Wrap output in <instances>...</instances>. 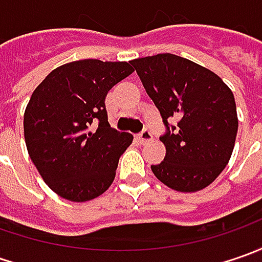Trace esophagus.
<instances>
[{
    "mask_svg": "<svg viewBox=\"0 0 262 262\" xmlns=\"http://www.w3.org/2000/svg\"><path fill=\"white\" fill-rule=\"evenodd\" d=\"M151 138H153V136H151V133H150L148 129H144L143 133H140L138 137H137V140H138L140 144H146V143H148Z\"/></svg>",
    "mask_w": 262,
    "mask_h": 262,
    "instance_id": "34e87169",
    "label": "esophagus"
}]
</instances>
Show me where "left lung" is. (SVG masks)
Returning <instances> with one entry per match:
<instances>
[{
	"label": "left lung",
	"mask_w": 262,
	"mask_h": 262,
	"mask_svg": "<svg viewBox=\"0 0 262 262\" xmlns=\"http://www.w3.org/2000/svg\"><path fill=\"white\" fill-rule=\"evenodd\" d=\"M131 64L166 126L160 137L166 156L151 165L155 176L179 192L208 186L235 147L237 114L232 90L213 71L173 54L137 58ZM172 119L176 126L168 125Z\"/></svg>",
	"instance_id": "8db88e82"
}]
</instances>
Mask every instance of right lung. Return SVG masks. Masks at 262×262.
Returning a JSON list of instances; mask_svg holds the SVG:
<instances>
[{"label":"right lung","instance_id":"1","mask_svg":"<svg viewBox=\"0 0 262 262\" xmlns=\"http://www.w3.org/2000/svg\"><path fill=\"white\" fill-rule=\"evenodd\" d=\"M128 62L81 59L58 67L36 87L25 111L29 156L45 184L73 203L102 195L134 137L107 122V92L133 74Z\"/></svg>","mask_w":262,"mask_h":262}]
</instances>
